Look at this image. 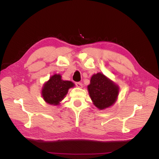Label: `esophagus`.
Instances as JSON below:
<instances>
[{"instance_id": "obj_1", "label": "esophagus", "mask_w": 159, "mask_h": 159, "mask_svg": "<svg viewBox=\"0 0 159 159\" xmlns=\"http://www.w3.org/2000/svg\"><path fill=\"white\" fill-rule=\"evenodd\" d=\"M75 85H76V87L80 88H82V84H81V82H76Z\"/></svg>"}]
</instances>
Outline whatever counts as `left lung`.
Listing matches in <instances>:
<instances>
[{
    "mask_svg": "<svg viewBox=\"0 0 159 159\" xmlns=\"http://www.w3.org/2000/svg\"><path fill=\"white\" fill-rule=\"evenodd\" d=\"M88 90L95 106L100 110L111 107L117 101L119 87L102 73L91 76Z\"/></svg>",
    "mask_w": 159,
    "mask_h": 159,
    "instance_id": "left-lung-1",
    "label": "left lung"
}]
</instances>
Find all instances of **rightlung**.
I'll return each instance as SVG.
<instances>
[{"instance_id":"add662e5","label":"right lung","mask_w":159,"mask_h":159,"mask_svg":"<svg viewBox=\"0 0 159 159\" xmlns=\"http://www.w3.org/2000/svg\"><path fill=\"white\" fill-rule=\"evenodd\" d=\"M74 85L72 81L63 80L60 74H55L43 85L41 94L46 103L58 105L66 97L69 89L74 88Z\"/></svg>"}]
</instances>
